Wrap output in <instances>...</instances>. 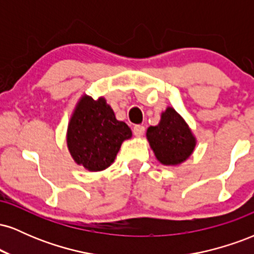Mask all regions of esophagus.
Segmentation results:
<instances>
[{"label": "esophagus", "mask_w": 254, "mask_h": 254, "mask_svg": "<svg viewBox=\"0 0 254 254\" xmlns=\"http://www.w3.org/2000/svg\"><path fill=\"white\" fill-rule=\"evenodd\" d=\"M132 131H133V135L137 136V137H141V136L144 135L145 129H144L143 125H135Z\"/></svg>", "instance_id": "esophagus-1"}]
</instances>
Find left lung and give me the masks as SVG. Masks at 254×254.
<instances>
[{
  "label": "left lung",
  "instance_id": "obj_1",
  "mask_svg": "<svg viewBox=\"0 0 254 254\" xmlns=\"http://www.w3.org/2000/svg\"><path fill=\"white\" fill-rule=\"evenodd\" d=\"M147 138L156 159L167 166L182 164L191 155L196 145V138L190 127L172 107L162 113L156 127H148Z\"/></svg>",
  "mask_w": 254,
  "mask_h": 254
}]
</instances>
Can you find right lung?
Segmentation results:
<instances>
[{"mask_svg":"<svg viewBox=\"0 0 254 254\" xmlns=\"http://www.w3.org/2000/svg\"><path fill=\"white\" fill-rule=\"evenodd\" d=\"M131 130L116 119L115 112L104 98L93 100L82 97L69 122L66 143L72 159L88 171H103L115 161Z\"/></svg>","mask_w":254,"mask_h":254,"instance_id":"1","label":"right lung"}]
</instances>
